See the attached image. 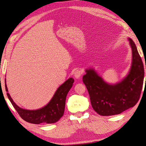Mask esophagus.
Masks as SVG:
<instances>
[{
  "mask_svg": "<svg viewBox=\"0 0 146 146\" xmlns=\"http://www.w3.org/2000/svg\"><path fill=\"white\" fill-rule=\"evenodd\" d=\"M82 75V72L81 70H77L76 72L74 73V77L76 79H78L80 78Z\"/></svg>",
  "mask_w": 146,
  "mask_h": 146,
  "instance_id": "esophagus-1",
  "label": "esophagus"
}]
</instances>
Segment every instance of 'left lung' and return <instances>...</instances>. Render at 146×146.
<instances>
[{"label": "left lung", "mask_w": 146, "mask_h": 146, "mask_svg": "<svg viewBox=\"0 0 146 146\" xmlns=\"http://www.w3.org/2000/svg\"><path fill=\"white\" fill-rule=\"evenodd\" d=\"M128 41L131 49V64L127 76L120 82L108 83L94 68L85 69L83 82L92 108L101 116L121 114L134 107L139 100L144 82V65L135 42L130 38Z\"/></svg>", "instance_id": "obj_1"}]
</instances>
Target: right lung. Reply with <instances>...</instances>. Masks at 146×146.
I'll return each instance as SVG.
<instances>
[{"mask_svg": "<svg viewBox=\"0 0 146 146\" xmlns=\"http://www.w3.org/2000/svg\"><path fill=\"white\" fill-rule=\"evenodd\" d=\"M74 82L73 78L68 79L58 88L50 100L43 107L37 110H27L21 108L13 101L8 93L6 78L5 81L7 94L13 107L24 121L35 124L52 123L59 121L63 116L66 96L72 88Z\"/></svg>", "mask_w": 146, "mask_h": 146, "instance_id": "1", "label": "right lung"}]
</instances>
